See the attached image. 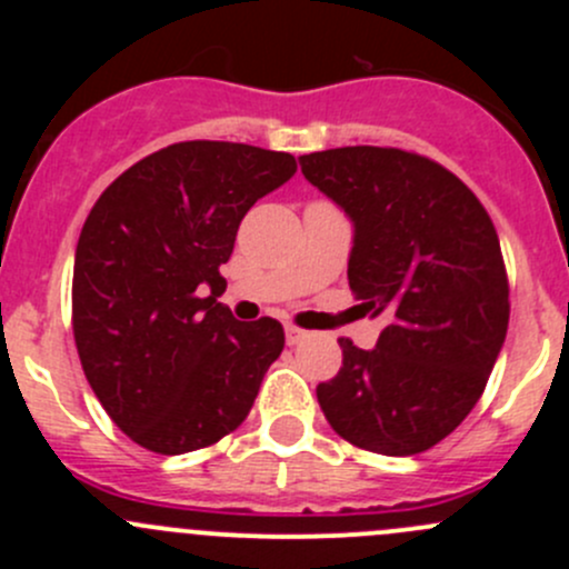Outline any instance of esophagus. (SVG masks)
Here are the masks:
<instances>
[{"instance_id": "34e87169", "label": "esophagus", "mask_w": 569, "mask_h": 569, "mask_svg": "<svg viewBox=\"0 0 569 569\" xmlns=\"http://www.w3.org/2000/svg\"><path fill=\"white\" fill-rule=\"evenodd\" d=\"M306 338H308L306 330H300V327H295V325H286V341L300 343V341H306Z\"/></svg>"}]
</instances>
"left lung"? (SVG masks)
<instances>
[{
    "label": "left lung",
    "mask_w": 569,
    "mask_h": 569,
    "mask_svg": "<svg viewBox=\"0 0 569 569\" xmlns=\"http://www.w3.org/2000/svg\"><path fill=\"white\" fill-rule=\"evenodd\" d=\"M300 164L352 217L349 289L386 319L369 352L338 338L343 366L319 382L321 412L358 449L421 455L473 410L507 338L496 226L460 178L421 153L349 146Z\"/></svg>",
    "instance_id": "8db88e82"
}]
</instances>
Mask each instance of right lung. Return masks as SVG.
<instances>
[{
    "label": "right lung",
    "mask_w": 569,
    "mask_h": 569,
    "mask_svg": "<svg viewBox=\"0 0 569 569\" xmlns=\"http://www.w3.org/2000/svg\"><path fill=\"white\" fill-rule=\"evenodd\" d=\"M297 173L291 153L189 140L131 164L77 242L71 325L90 388L120 432L187 455L248 418L283 352L278 319H233L226 291L239 222Z\"/></svg>",
    "instance_id": "1"
}]
</instances>
